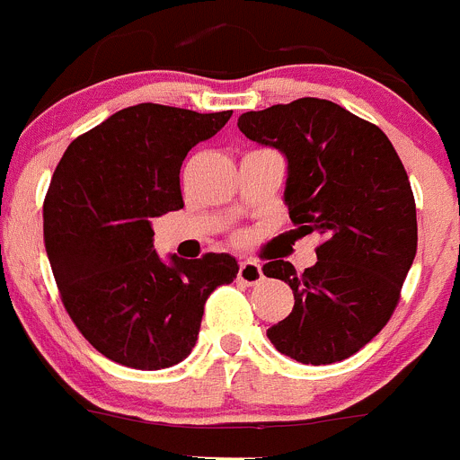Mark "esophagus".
I'll list each match as a JSON object with an SVG mask.
<instances>
[{"label": "esophagus", "instance_id": "obj_1", "mask_svg": "<svg viewBox=\"0 0 460 460\" xmlns=\"http://www.w3.org/2000/svg\"><path fill=\"white\" fill-rule=\"evenodd\" d=\"M239 282L248 284V287H255L264 279V273H261V266L252 260H243L239 261V273H237Z\"/></svg>", "mask_w": 460, "mask_h": 460}]
</instances>
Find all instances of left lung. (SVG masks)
Instances as JSON below:
<instances>
[{
  "label": "left lung",
  "mask_w": 460,
  "mask_h": 460,
  "mask_svg": "<svg viewBox=\"0 0 460 460\" xmlns=\"http://www.w3.org/2000/svg\"><path fill=\"white\" fill-rule=\"evenodd\" d=\"M239 130L287 160L284 203L305 234L318 233V261L264 264L291 287V314L266 336L300 364L343 361L382 332L418 248L409 176L391 139L327 99L305 96L243 112Z\"/></svg>",
  "instance_id": "left-lung-1"
}]
</instances>
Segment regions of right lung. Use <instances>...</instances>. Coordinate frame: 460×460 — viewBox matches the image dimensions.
<instances>
[{
  "label": "right lung",
  "mask_w": 460,
  "mask_h": 460,
  "mask_svg": "<svg viewBox=\"0 0 460 460\" xmlns=\"http://www.w3.org/2000/svg\"><path fill=\"white\" fill-rule=\"evenodd\" d=\"M230 115L137 103L60 157L42 208L47 257L74 325L117 364H181L199 341L209 293L237 278L227 252L164 261L153 251L151 226L185 205L182 160Z\"/></svg>",
  "instance_id": "add662e5"
}]
</instances>
